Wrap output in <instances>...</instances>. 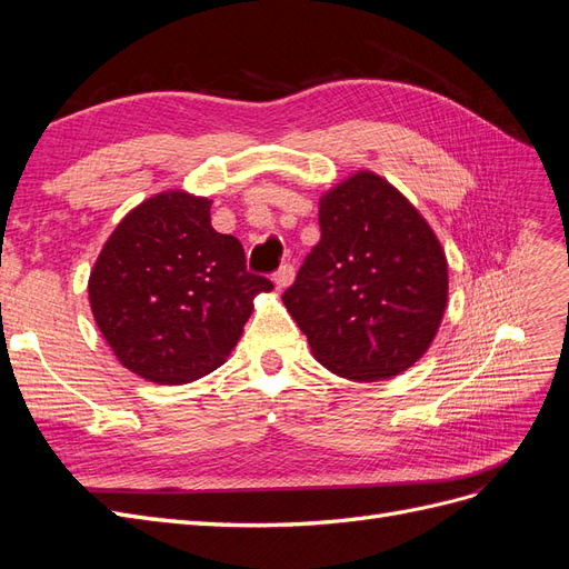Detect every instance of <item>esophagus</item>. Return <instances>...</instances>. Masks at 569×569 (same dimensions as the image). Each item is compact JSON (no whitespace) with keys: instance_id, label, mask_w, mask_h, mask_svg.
<instances>
[{"instance_id":"esophagus-1","label":"esophagus","mask_w":569,"mask_h":569,"mask_svg":"<svg viewBox=\"0 0 569 569\" xmlns=\"http://www.w3.org/2000/svg\"><path fill=\"white\" fill-rule=\"evenodd\" d=\"M295 266H282L278 272L272 274V280H274V284H278V289H287L291 282H295Z\"/></svg>"}]
</instances>
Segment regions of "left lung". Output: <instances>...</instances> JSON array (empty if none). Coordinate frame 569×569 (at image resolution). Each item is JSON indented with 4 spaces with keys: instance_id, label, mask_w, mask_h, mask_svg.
Listing matches in <instances>:
<instances>
[{
    "instance_id": "obj_1",
    "label": "left lung",
    "mask_w": 569,
    "mask_h": 569,
    "mask_svg": "<svg viewBox=\"0 0 569 569\" xmlns=\"http://www.w3.org/2000/svg\"><path fill=\"white\" fill-rule=\"evenodd\" d=\"M320 242L282 303L330 372L380 382L435 341L449 306V263L435 230L399 189L356 170L318 203Z\"/></svg>"
}]
</instances>
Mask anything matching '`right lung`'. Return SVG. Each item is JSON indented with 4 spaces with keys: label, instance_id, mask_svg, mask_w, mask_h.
<instances>
[{
    "label": "right lung",
    "instance_id": "1",
    "mask_svg": "<svg viewBox=\"0 0 569 569\" xmlns=\"http://www.w3.org/2000/svg\"><path fill=\"white\" fill-rule=\"evenodd\" d=\"M239 239L211 226V199L159 192L118 222L90 272V308L118 363L153 385H189L226 363L253 299Z\"/></svg>",
    "mask_w": 569,
    "mask_h": 569
}]
</instances>
